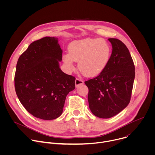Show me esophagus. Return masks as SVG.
Returning <instances> with one entry per match:
<instances>
[{"instance_id":"obj_1","label":"esophagus","mask_w":155,"mask_h":155,"mask_svg":"<svg viewBox=\"0 0 155 155\" xmlns=\"http://www.w3.org/2000/svg\"><path fill=\"white\" fill-rule=\"evenodd\" d=\"M83 83H84V81L81 79H80V78H77L75 79V86H78L80 84H83Z\"/></svg>"}]
</instances>
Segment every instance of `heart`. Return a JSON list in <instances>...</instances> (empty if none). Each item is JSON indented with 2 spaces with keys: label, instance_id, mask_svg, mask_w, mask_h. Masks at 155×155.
<instances>
[{
  "label": "heart",
  "instance_id": "b5f03b06",
  "mask_svg": "<svg viewBox=\"0 0 155 155\" xmlns=\"http://www.w3.org/2000/svg\"><path fill=\"white\" fill-rule=\"evenodd\" d=\"M111 48L102 38H86L70 43L69 53L63 55V61L69 71L75 69V61L78 68L87 77H94L101 73L109 62Z\"/></svg>",
  "mask_w": 155,
  "mask_h": 155
}]
</instances>
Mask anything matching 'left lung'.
<instances>
[{
  "instance_id": "8db88e82",
  "label": "left lung",
  "mask_w": 155,
  "mask_h": 155,
  "mask_svg": "<svg viewBox=\"0 0 155 155\" xmlns=\"http://www.w3.org/2000/svg\"><path fill=\"white\" fill-rule=\"evenodd\" d=\"M112 52L105 69L96 77L84 81L91 112L101 118L114 117L129 104L135 78V66L124 44L108 39Z\"/></svg>"
}]
</instances>
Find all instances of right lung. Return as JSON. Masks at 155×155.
Returning <instances> with one entry per match:
<instances>
[{
	"label": "right lung",
	"instance_id": "obj_1",
	"mask_svg": "<svg viewBox=\"0 0 155 155\" xmlns=\"http://www.w3.org/2000/svg\"><path fill=\"white\" fill-rule=\"evenodd\" d=\"M62 50L56 37H45L28 47L17 62L16 95L34 117L51 120L61 116L65 98L75 87V78L64 73L59 61Z\"/></svg>",
	"mask_w": 155,
	"mask_h": 155
}]
</instances>
